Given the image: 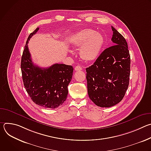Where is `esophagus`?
Listing matches in <instances>:
<instances>
[{
	"instance_id": "1",
	"label": "esophagus",
	"mask_w": 151,
	"mask_h": 151,
	"mask_svg": "<svg viewBox=\"0 0 151 151\" xmlns=\"http://www.w3.org/2000/svg\"><path fill=\"white\" fill-rule=\"evenodd\" d=\"M75 70L76 71L81 70H82V68L80 66H76L75 68Z\"/></svg>"
}]
</instances>
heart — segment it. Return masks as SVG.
Instances as JSON below:
<instances>
[{"label": "heart", "mask_w": 151, "mask_h": 151, "mask_svg": "<svg viewBox=\"0 0 151 151\" xmlns=\"http://www.w3.org/2000/svg\"><path fill=\"white\" fill-rule=\"evenodd\" d=\"M104 43V37L101 33L88 29L77 32L71 40L72 45L75 48H80L81 57L88 62H92L97 59Z\"/></svg>", "instance_id": "heart-1"}]
</instances>
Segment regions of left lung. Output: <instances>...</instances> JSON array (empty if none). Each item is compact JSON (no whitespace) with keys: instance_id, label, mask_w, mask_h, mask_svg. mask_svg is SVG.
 Instances as JSON below:
<instances>
[{"instance_id":"obj_1","label":"left lung","mask_w":151,"mask_h":151,"mask_svg":"<svg viewBox=\"0 0 151 151\" xmlns=\"http://www.w3.org/2000/svg\"><path fill=\"white\" fill-rule=\"evenodd\" d=\"M113 46L104 50L86 69L90 99L98 106L109 107L124 98L129 85L130 55L125 39L112 26Z\"/></svg>"}]
</instances>
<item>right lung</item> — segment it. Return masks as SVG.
I'll return each mask as SVG.
<instances>
[{"mask_svg": "<svg viewBox=\"0 0 151 151\" xmlns=\"http://www.w3.org/2000/svg\"><path fill=\"white\" fill-rule=\"evenodd\" d=\"M37 27L29 36L21 61V69L24 87L35 103L46 108L54 109L67 99L68 87L73 75L72 66L54 64L41 68L32 62L28 42L39 30Z\"/></svg>", "mask_w": 151, "mask_h": 151, "instance_id": "1", "label": "right lung"}]
</instances>
